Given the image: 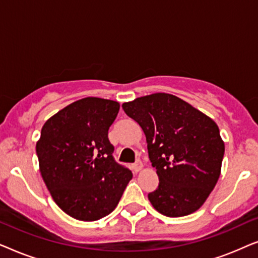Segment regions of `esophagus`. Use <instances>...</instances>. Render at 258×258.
I'll return each mask as SVG.
<instances>
[{
  "label": "esophagus",
  "mask_w": 258,
  "mask_h": 258,
  "mask_svg": "<svg viewBox=\"0 0 258 258\" xmlns=\"http://www.w3.org/2000/svg\"><path fill=\"white\" fill-rule=\"evenodd\" d=\"M142 168H143V165H142V163H141L140 161L136 162L135 164H133V170L135 171V172H139L140 170H142Z\"/></svg>",
  "instance_id": "34e87169"
}]
</instances>
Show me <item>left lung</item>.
I'll list each match as a JSON object with an SVG mask.
<instances>
[{
	"label": "left lung",
	"instance_id": "obj_1",
	"mask_svg": "<svg viewBox=\"0 0 258 258\" xmlns=\"http://www.w3.org/2000/svg\"><path fill=\"white\" fill-rule=\"evenodd\" d=\"M146 135L160 178L148 195L158 213L181 217L206 202L221 175L224 142L209 116L174 95L156 93L122 104Z\"/></svg>",
	"mask_w": 258,
	"mask_h": 258
}]
</instances>
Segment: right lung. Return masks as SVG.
I'll return each mask as SVG.
<instances>
[{"instance_id": "right-lung-1", "label": "right lung", "mask_w": 258, "mask_h": 258, "mask_svg": "<svg viewBox=\"0 0 258 258\" xmlns=\"http://www.w3.org/2000/svg\"><path fill=\"white\" fill-rule=\"evenodd\" d=\"M116 101L86 97L67 105L42 126L36 154L52 200L79 221H97L115 209L133 174L116 163L109 126Z\"/></svg>"}]
</instances>
